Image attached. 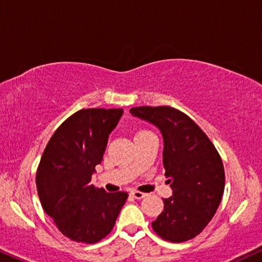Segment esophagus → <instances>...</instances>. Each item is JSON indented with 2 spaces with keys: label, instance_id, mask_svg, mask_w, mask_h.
<instances>
[{
  "label": "esophagus",
  "instance_id": "34e87169",
  "mask_svg": "<svg viewBox=\"0 0 262 262\" xmlns=\"http://www.w3.org/2000/svg\"><path fill=\"white\" fill-rule=\"evenodd\" d=\"M130 196L135 198V200H142L144 197H146V193H142V192H139V191H132Z\"/></svg>",
  "mask_w": 262,
  "mask_h": 262
}]
</instances>
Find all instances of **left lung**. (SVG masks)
I'll return each instance as SVG.
<instances>
[{
  "mask_svg": "<svg viewBox=\"0 0 262 262\" xmlns=\"http://www.w3.org/2000/svg\"><path fill=\"white\" fill-rule=\"evenodd\" d=\"M130 114L156 125L163 137V165L173 196L152 223L165 241L181 243L200 234L216 213L225 170L209 138L184 112L170 106L132 107Z\"/></svg>",
  "mask_w": 262,
  "mask_h": 262,
  "instance_id": "left-lung-1",
  "label": "left lung"
}]
</instances>
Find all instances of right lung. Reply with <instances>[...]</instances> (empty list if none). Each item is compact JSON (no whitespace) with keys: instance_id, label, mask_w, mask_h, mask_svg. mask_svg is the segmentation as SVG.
I'll list each match as a JSON object with an SVG mask.
<instances>
[{"instance_id":"obj_1","label":"right lung","mask_w":262,"mask_h":262,"mask_svg":"<svg viewBox=\"0 0 262 262\" xmlns=\"http://www.w3.org/2000/svg\"><path fill=\"white\" fill-rule=\"evenodd\" d=\"M122 108H83L64 121L41 157L36 186L43 210L59 231L75 242L97 243L106 237L128 198L91 184L101 163L108 135Z\"/></svg>"}]
</instances>
